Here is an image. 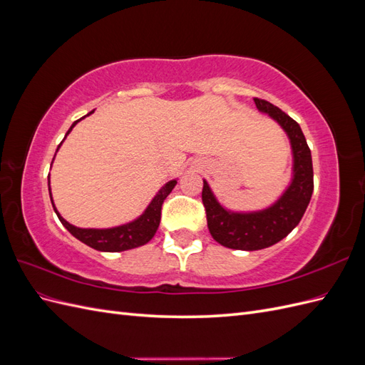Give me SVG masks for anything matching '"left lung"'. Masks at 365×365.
Instances as JSON below:
<instances>
[{"label":"left lung","instance_id":"obj_1","mask_svg":"<svg viewBox=\"0 0 365 365\" xmlns=\"http://www.w3.org/2000/svg\"><path fill=\"white\" fill-rule=\"evenodd\" d=\"M259 111L267 113L288 134L294 153V178L280 200L256 213H231L219 205L207 181L202 187V204L210 235L220 245L233 250L256 251L277 244L300 222L314 192L312 157L300 125L280 108L254 98Z\"/></svg>","mask_w":365,"mask_h":365}]
</instances>
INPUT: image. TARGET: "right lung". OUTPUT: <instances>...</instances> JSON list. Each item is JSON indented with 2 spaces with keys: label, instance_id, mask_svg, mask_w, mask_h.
Wrapping results in <instances>:
<instances>
[{
  "label": "right lung",
  "instance_id": "add662e5",
  "mask_svg": "<svg viewBox=\"0 0 365 365\" xmlns=\"http://www.w3.org/2000/svg\"><path fill=\"white\" fill-rule=\"evenodd\" d=\"M94 111H91L90 114H93ZM88 114V115H90ZM82 120V118H81ZM79 120H76L74 123L71 125V128L68 129L67 135L71 132V129L76 126V123ZM65 135V137H67ZM62 145V143H61ZM61 145L58 146V149L61 148ZM176 181H169L165 184L163 189L157 193V196L153 197L152 202L149 204V207L145 210L138 219H135L134 222H129L126 225H120V227H114V228H105V230H96V228H77L71 224H68L59 213L56 207L53 204V197H51V204L54 212H56L59 220L62 222V225L67 228L70 233L79 239L81 242H83L85 245L91 247L97 251H106V252H118V251H126V250H132L148 244V242L155 236L160 220H161V205L164 202L165 197L169 196V193L172 192V189L175 187ZM48 192H50V175H48Z\"/></svg>",
  "mask_w": 365,
  "mask_h": 365
}]
</instances>
